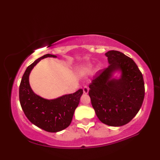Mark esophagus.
I'll list each match as a JSON object with an SVG mask.
<instances>
[{"mask_svg":"<svg viewBox=\"0 0 160 160\" xmlns=\"http://www.w3.org/2000/svg\"><path fill=\"white\" fill-rule=\"evenodd\" d=\"M89 87H87V86L84 87V88H83V92H84V94H88V92H89Z\"/></svg>","mask_w":160,"mask_h":160,"instance_id":"1","label":"esophagus"}]
</instances>
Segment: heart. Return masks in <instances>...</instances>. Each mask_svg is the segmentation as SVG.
<instances>
[{"instance_id":"obj_1","label":"heart","mask_w":160,"mask_h":160,"mask_svg":"<svg viewBox=\"0 0 160 160\" xmlns=\"http://www.w3.org/2000/svg\"><path fill=\"white\" fill-rule=\"evenodd\" d=\"M91 69H92V65H85V66L83 67L82 70H81V73H87L91 71Z\"/></svg>"}]
</instances>
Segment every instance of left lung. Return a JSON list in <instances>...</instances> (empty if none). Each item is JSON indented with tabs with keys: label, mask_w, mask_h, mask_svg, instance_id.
I'll return each instance as SVG.
<instances>
[{
	"label": "left lung",
	"mask_w": 160,
	"mask_h": 160,
	"mask_svg": "<svg viewBox=\"0 0 160 160\" xmlns=\"http://www.w3.org/2000/svg\"><path fill=\"white\" fill-rule=\"evenodd\" d=\"M109 65L95 74L89 85L96 115L107 125L120 127L138 112L145 95L143 75L132 59L119 51L106 52ZM119 72V78L112 77Z\"/></svg>",
	"instance_id": "1"
}]
</instances>
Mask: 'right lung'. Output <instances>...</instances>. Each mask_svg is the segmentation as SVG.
Wrapping results in <instances>:
<instances>
[{
    "label": "right lung",
    "instance_id": "right-lung-1",
    "mask_svg": "<svg viewBox=\"0 0 160 160\" xmlns=\"http://www.w3.org/2000/svg\"><path fill=\"white\" fill-rule=\"evenodd\" d=\"M47 58H56L57 56L45 54L27 68L19 85V102L25 116L31 123L47 132H57L67 128L71 123L83 90L80 89L73 94L52 100L45 99L34 93L29 83L30 73L37 63Z\"/></svg>",
    "mask_w": 160,
    "mask_h": 160
}]
</instances>
